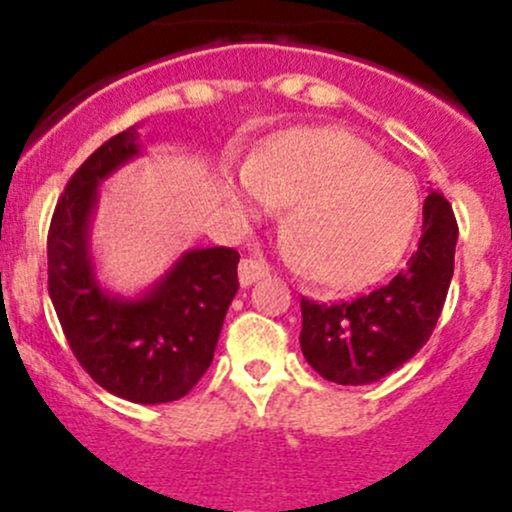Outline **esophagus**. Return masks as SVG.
<instances>
[{
  "label": "esophagus",
  "instance_id": "1",
  "mask_svg": "<svg viewBox=\"0 0 512 512\" xmlns=\"http://www.w3.org/2000/svg\"><path fill=\"white\" fill-rule=\"evenodd\" d=\"M237 272H240V285L247 287L252 285V282L270 275V265H267L265 260H260V257H245V260L240 262V270Z\"/></svg>",
  "mask_w": 512,
  "mask_h": 512
}]
</instances>
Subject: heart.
I'll return each mask as SVG.
<instances>
[{"instance_id":"obj_1","label":"heart","mask_w":512,"mask_h":512,"mask_svg":"<svg viewBox=\"0 0 512 512\" xmlns=\"http://www.w3.org/2000/svg\"><path fill=\"white\" fill-rule=\"evenodd\" d=\"M245 183L265 203L292 205V260L334 289L364 287L394 267L421 205L409 173L342 128L287 133L250 158Z\"/></svg>"}]
</instances>
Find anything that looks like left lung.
I'll return each instance as SVG.
<instances>
[{
	"label": "left lung",
	"instance_id": "left-lung-1",
	"mask_svg": "<svg viewBox=\"0 0 512 512\" xmlns=\"http://www.w3.org/2000/svg\"><path fill=\"white\" fill-rule=\"evenodd\" d=\"M458 223L441 193L423 200L421 240L404 267L371 292L342 302L302 297L304 359L342 386L384 379L431 339L453 277Z\"/></svg>",
	"mask_w": 512,
	"mask_h": 512
}]
</instances>
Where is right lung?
Masks as SVG:
<instances>
[{"mask_svg": "<svg viewBox=\"0 0 512 512\" xmlns=\"http://www.w3.org/2000/svg\"><path fill=\"white\" fill-rule=\"evenodd\" d=\"M136 153L138 131L131 126L69 178L46 237L49 297L71 352L98 386L133 404H168L183 399L213 361L240 287V255L232 247L193 250L143 299L108 297L94 280L86 227L98 180Z\"/></svg>", "mask_w": 512, "mask_h": 512, "instance_id": "right-lung-1", "label": "right lung"}]
</instances>
